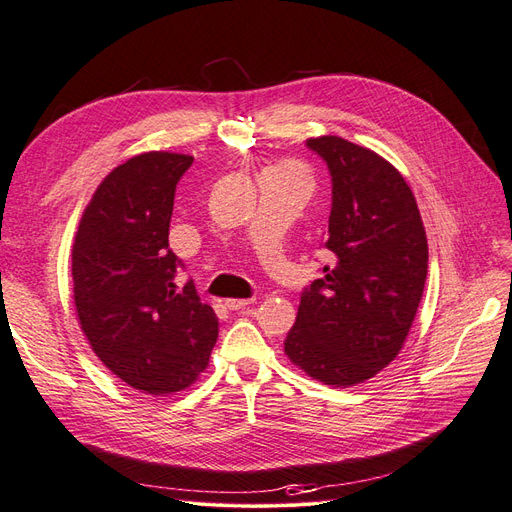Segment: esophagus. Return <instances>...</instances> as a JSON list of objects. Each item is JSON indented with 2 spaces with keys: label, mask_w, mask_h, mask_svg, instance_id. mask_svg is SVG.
Listing matches in <instances>:
<instances>
[{
  "label": "esophagus",
  "mask_w": 512,
  "mask_h": 512,
  "mask_svg": "<svg viewBox=\"0 0 512 512\" xmlns=\"http://www.w3.org/2000/svg\"><path fill=\"white\" fill-rule=\"evenodd\" d=\"M251 304V299H225L227 310H242Z\"/></svg>",
  "instance_id": "esophagus-1"
}]
</instances>
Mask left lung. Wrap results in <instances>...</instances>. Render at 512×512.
Segmentation results:
<instances>
[{"instance_id":"1","label":"left lung","mask_w":512,"mask_h":512,"mask_svg":"<svg viewBox=\"0 0 512 512\" xmlns=\"http://www.w3.org/2000/svg\"><path fill=\"white\" fill-rule=\"evenodd\" d=\"M308 147L331 175L325 249L335 263L301 293L285 354L312 380L346 388L401 352L426 285L428 240L411 187L388 160L335 135Z\"/></svg>"}]
</instances>
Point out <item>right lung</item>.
Listing matches in <instances>:
<instances>
[{
	"mask_svg": "<svg viewBox=\"0 0 512 512\" xmlns=\"http://www.w3.org/2000/svg\"><path fill=\"white\" fill-rule=\"evenodd\" d=\"M194 158L145 151L116 166L84 208L71 249L73 304L99 361L130 388L166 396L192 386L219 335L168 249L175 187Z\"/></svg>",
	"mask_w": 512,
	"mask_h": 512,
	"instance_id": "add662e5",
	"label": "right lung"
}]
</instances>
